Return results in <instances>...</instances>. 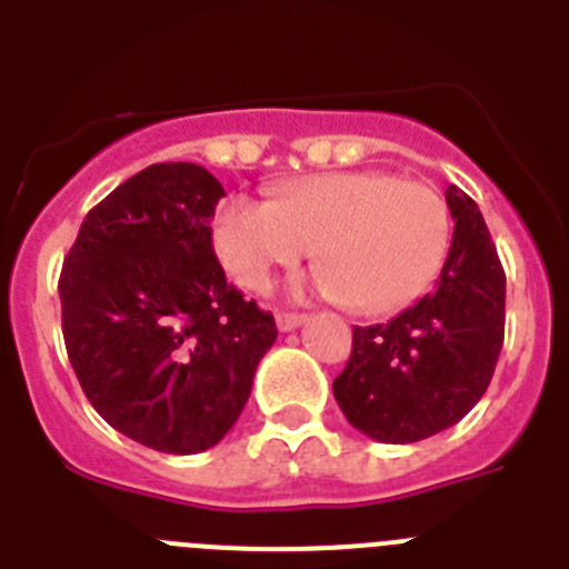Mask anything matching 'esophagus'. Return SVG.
<instances>
[{
  "label": "esophagus",
  "instance_id": "34e87169",
  "mask_svg": "<svg viewBox=\"0 0 569 569\" xmlns=\"http://www.w3.org/2000/svg\"><path fill=\"white\" fill-rule=\"evenodd\" d=\"M301 325H305V316L301 313H276V328H279L281 333L301 328Z\"/></svg>",
  "mask_w": 569,
  "mask_h": 569
}]
</instances>
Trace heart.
Masks as SVG:
<instances>
[{
	"label": "heart",
	"mask_w": 569,
	"mask_h": 569,
	"mask_svg": "<svg viewBox=\"0 0 569 569\" xmlns=\"http://www.w3.org/2000/svg\"><path fill=\"white\" fill-rule=\"evenodd\" d=\"M450 239L445 196L390 170L305 176L284 184L276 202L233 196L213 222L216 253L239 284L264 290L276 268H293L316 248L321 293L367 316L425 296Z\"/></svg>",
	"instance_id": "b5f03b06"
}]
</instances>
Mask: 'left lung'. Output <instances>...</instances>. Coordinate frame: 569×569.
<instances>
[{"mask_svg":"<svg viewBox=\"0 0 569 569\" xmlns=\"http://www.w3.org/2000/svg\"><path fill=\"white\" fill-rule=\"evenodd\" d=\"M453 244L433 293L387 325L353 328L333 381L347 421L385 445L436 436L470 413L505 345V268L479 204L450 184Z\"/></svg>","mask_w":569,"mask_h":569,"instance_id":"left-lung-1","label":"left lung"}]
</instances>
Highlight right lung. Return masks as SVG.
Masks as SVG:
<instances>
[{
    "mask_svg": "<svg viewBox=\"0 0 569 569\" xmlns=\"http://www.w3.org/2000/svg\"><path fill=\"white\" fill-rule=\"evenodd\" d=\"M202 164L130 176L84 216L59 276L68 359L97 413L159 453L219 445L248 405L273 313L228 284Z\"/></svg>",
    "mask_w": 569,
    "mask_h": 569,
    "instance_id": "obj_1",
    "label": "right lung"
}]
</instances>
